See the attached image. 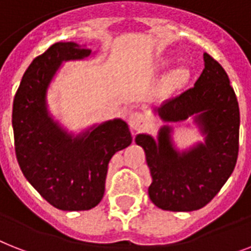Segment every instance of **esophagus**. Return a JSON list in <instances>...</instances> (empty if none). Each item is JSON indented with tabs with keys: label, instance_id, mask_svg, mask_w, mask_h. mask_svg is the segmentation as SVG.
<instances>
[{
	"label": "esophagus",
	"instance_id": "obj_1",
	"mask_svg": "<svg viewBox=\"0 0 251 251\" xmlns=\"http://www.w3.org/2000/svg\"><path fill=\"white\" fill-rule=\"evenodd\" d=\"M129 125L134 131H139L146 126V117L140 112H132L129 116Z\"/></svg>",
	"mask_w": 251,
	"mask_h": 251
}]
</instances>
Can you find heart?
<instances>
[{
  "label": "heart",
  "mask_w": 251,
  "mask_h": 251,
  "mask_svg": "<svg viewBox=\"0 0 251 251\" xmlns=\"http://www.w3.org/2000/svg\"><path fill=\"white\" fill-rule=\"evenodd\" d=\"M189 78H191V73H189L188 68H185V67L175 68L174 71L169 73L165 79V89L168 91L180 90L188 83Z\"/></svg>",
  "instance_id": "b5f03b06"
}]
</instances>
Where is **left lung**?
<instances>
[{"label": "left lung", "mask_w": 251, "mask_h": 251, "mask_svg": "<svg viewBox=\"0 0 251 251\" xmlns=\"http://www.w3.org/2000/svg\"><path fill=\"white\" fill-rule=\"evenodd\" d=\"M203 62L205 68L192 89L153 111L168 124L193 117L205 142L179 152L169 125L161 127L157 139L148 134L135 138V143L146 152L152 175L148 195L162 210H199L221 191L236 166L240 131L237 98L223 67L206 52Z\"/></svg>", "instance_id": "obj_1"}]
</instances>
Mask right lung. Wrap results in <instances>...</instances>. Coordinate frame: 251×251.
I'll return each instance as SVG.
<instances>
[{
    "instance_id": "obj_1",
    "label": "right lung",
    "mask_w": 251,
    "mask_h": 251,
    "mask_svg": "<svg viewBox=\"0 0 251 251\" xmlns=\"http://www.w3.org/2000/svg\"><path fill=\"white\" fill-rule=\"evenodd\" d=\"M90 49L56 42L33 59L14 98L15 153L26 180L60 210H90L104 195L112 156L131 144L121 119L105 121L73 135L54 121L48 109V89L63 62L81 60Z\"/></svg>"
}]
</instances>
